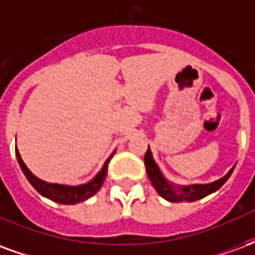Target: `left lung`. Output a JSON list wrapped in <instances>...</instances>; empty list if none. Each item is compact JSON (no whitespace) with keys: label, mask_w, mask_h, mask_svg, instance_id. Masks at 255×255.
Listing matches in <instances>:
<instances>
[{"label":"left lung","mask_w":255,"mask_h":255,"mask_svg":"<svg viewBox=\"0 0 255 255\" xmlns=\"http://www.w3.org/2000/svg\"><path fill=\"white\" fill-rule=\"evenodd\" d=\"M144 166H146V172H147V176H149L153 187L157 190V192L160 194L161 197L166 199V201H169V202H192V201H198V199L205 198L209 194H212V192L217 191L230 179L231 173H232L234 168H235L234 166L224 177H221V179L213 183H209V184L175 186L173 183H169L164 177L158 165L153 160L150 147L146 151V154H144Z\"/></svg>","instance_id":"8db88e82"}]
</instances>
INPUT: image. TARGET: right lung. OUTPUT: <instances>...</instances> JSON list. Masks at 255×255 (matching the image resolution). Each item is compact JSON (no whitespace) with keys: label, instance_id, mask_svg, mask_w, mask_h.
<instances>
[{"label":"right lung","instance_id":"right-lung-1","mask_svg":"<svg viewBox=\"0 0 255 255\" xmlns=\"http://www.w3.org/2000/svg\"><path fill=\"white\" fill-rule=\"evenodd\" d=\"M113 154L105 161L102 169L98 172V175L91 182L86 183V184H80V186H64V184H57V183H47L45 180L38 179L35 175H32V172L27 168L24 161L21 160L19 150L16 147V157H17V161H19V165L23 173H24V176L27 177V180L31 183V186L45 198H49V199H52V201L57 203H64V205H73V203L83 202L86 199L93 197L95 192L100 190L102 183L105 180L106 173H108V164H109Z\"/></svg>","mask_w":255,"mask_h":255}]
</instances>
